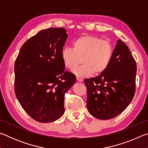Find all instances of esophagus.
<instances>
[{"label":"esophagus","mask_w":148,"mask_h":148,"mask_svg":"<svg viewBox=\"0 0 148 148\" xmlns=\"http://www.w3.org/2000/svg\"><path fill=\"white\" fill-rule=\"evenodd\" d=\"M76 79H77V81L79 82H83V79H82V77H79V76H76Z\"/></svg>","instance_id":"esophagus-1"}]
</instances>
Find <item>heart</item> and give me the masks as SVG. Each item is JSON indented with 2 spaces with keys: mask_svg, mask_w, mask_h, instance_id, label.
<instances>
[{
  "mask_svg": "<svg viewBox=\"0 0 148 148\" xmlns=\"http://www.w3.org/2000/svg\"><path fill=\"white\" fill-rule=\"evenodd\" d=\"M72 46V49L66 47L62 49V61L66 69L74 71L82 59L83 64L74 71L81 77L92 73L102 74L109 66L114 54V47L110 41L92 35H83L74 39Z\"/></svg>",
  "mask_w": 148,
  "mask_h": 148,
  "instance_id": "heart-1",
  "label": "heart"
}]
</instances>
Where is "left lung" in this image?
<instances>
[{
  "label": "left lung",
  "mask_w": 148,
  "mask_h": 148,
  "mask_svg": "<svg viewBox=\"0 0 148 148\" xmlns=\"http://www.w3.org/2000/svg\"><path fill=\"white\" fill-rule=\"evenodd\" d=\"M136 63L126 44L118 40L107 69L84 80L87 108L95 117L109 119L123 112L136 90Z\"/></svg>",
  "instance_id": "obj_1"
}]
</instances>
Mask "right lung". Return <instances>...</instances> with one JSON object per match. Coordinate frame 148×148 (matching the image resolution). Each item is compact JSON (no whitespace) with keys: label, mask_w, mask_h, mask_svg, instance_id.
Here are the masks:
<instances>
[{"label":"right lung","mask_w":148,"mask_h":148,"mask_svg":"<svg viewBox=\"0 0 148 148\" xmlns=\"http://www.w3.org/2000/svg\"><path fill=\"white\" fill-rule=\"evenodd\" d=\"M68 34L63 28L39 31L25 42L14 64L16 96L32 119L49 123L64 112L65 92L76 82V76L64 71L61 59Z\"/></svg>","instance_id":"1"}]
</instances>
